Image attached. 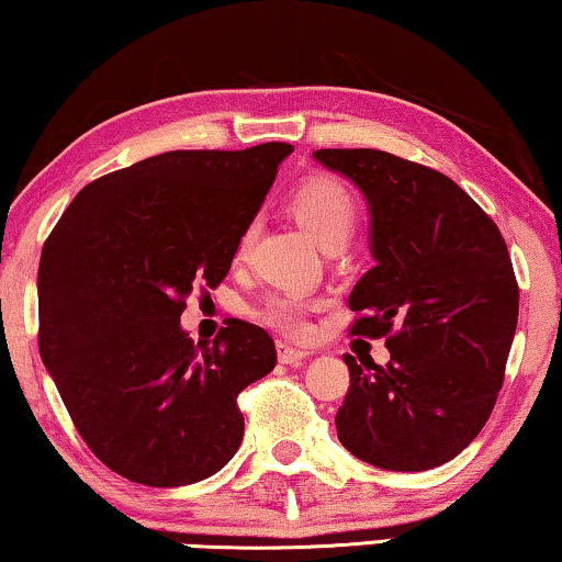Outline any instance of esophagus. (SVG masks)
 Wrapping results in <instances>:
<instances>
[{
    "mask_svg": "<svg viewBox=\"0 0 562 562\" xmlns=\"http://www.w3.org/2000/svg\"><path fill=\"white\" fill-rule=\"evenodd\" d=\"M308 352L301 347H291L286 341H279V362L281 364H299L301 360H306Z\"/></svg>",
    "mask_w": 562,
    "mask_h": 562,
    "instance_id": "1",
    "label": "esophagus"
}]
</instances>
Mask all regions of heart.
<instances>
[{"instance_id": "obj_1", "label": "heart", "mask_w": 562, "mask_h": 562, "mask_svg": "<svg viewBox=\"0 0 562 562\" xmlns=\"http://www.w3.org/2000/svg\"><path fill=\"white\" fill-rule=\"evenodd\" d=\"M291 213L304 225V231L329 254L347 246L357 227V217H360L352 192L337 182L335 177L327 175L308 177V180L296 187L294 194H291ZM254 233L256 225L250 223L240 233L235 256L243 258L248 254ZM256 314L258 319L271 324L276 329L289 331V335H304L308 301L299 294H273L263 301Z\"/></svg>"}]
</instances>
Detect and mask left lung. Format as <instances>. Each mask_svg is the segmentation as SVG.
<instances>
[{
  "mask_svg": "<svg viewBox=\"0 0 562 562\" xmlns=\"http://www.w3.org/2000/svg\"><path fill=\"white\" fill-rule=\"evenodd\" d=\"M368 200L375 266L355 283L352 335L385 337L390 362L345 355L337 436L387 471H426L479 436L497 403L519 289L499 227L449 177L378 149H319Z\"/></svg>",
  "mask_w": 562,
  "mask_h": 562,
  "instance_id": "1",
  "label": "left lung"
}]
</instances>
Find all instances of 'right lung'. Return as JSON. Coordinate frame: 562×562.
Returning <instances> with one entry per match:
<instances>
[{
    "label": "right lung",
    "mask_w": 562,
    "mask_h": 562,
    "mask_svg": "<svg viewBox=\"0 0 562 562\" xmlns=\"http://www.w3.org/2000/svg\"><path fill=\"white\" fill-rule=\"evenodd\" d=\"M291 151L157 154L86 184L45 240L40 357L88 449L128 482L194 484L238 451V395L276 368L273 339L231 319L194 345L180 316L192 286L231 271Z\"/></svg>",
    "instance_id": "add662e5"
}]
</instances>
